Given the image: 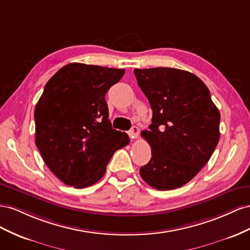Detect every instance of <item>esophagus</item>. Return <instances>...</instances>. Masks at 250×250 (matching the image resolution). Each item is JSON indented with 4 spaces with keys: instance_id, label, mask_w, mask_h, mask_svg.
<instances>
[{
    "instance_id": "1",
    "label": "esophagus",
    "mask_w": 250,
    "mask_h": 250,
    "mask_svg": "<svg viewBox=\"0 0 250 250\" xmlns=\"http://www.w3.org/2000/svg\"><path fill=\"white\" fill-rule=\"evenodd\" d=\"M129 136L132 139H136L139 136V129L138 126H132V129L129 131Z\"/></svg>"
}]
</instances>
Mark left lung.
<instances>
[{
	"mask_svg": "<svg viewBox=\"0 0 250 250\" xmlns=\"http://www.w3.org/2000/svg\"><path fill=\"white\" fill-rule=\"evenodd\" d=\"M134 74L153 110L149 131H142L152 158L140 176L158 190L181 188L215 151L220 112L205 83L188 71L160 67L135 69Z\"/></svg>",
	"mask_w": 250,
	"mask_h": 250,
	"instance_id": "1",
	"label": "left lung"
}]
</instances>
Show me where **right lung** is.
I'll return each instance as SVG.
<instances>
[{"label":"right lung","mask_w":250,"mask_h":250,"mask_svg":"<svg viewBox=\"0 0 250 250\" xmlns=\"http://www.w3.org/2000/svg\"><path fill=\"white\" fill-rule=\"evenodd\" d=\"M125 69L72 62L45 85L34 110L35 145L49 169L75 188L96 183L113 154L129 145L112 129L106 92Z\"/></svg>","instance_id":"right-lung-1"}]
</instances>
